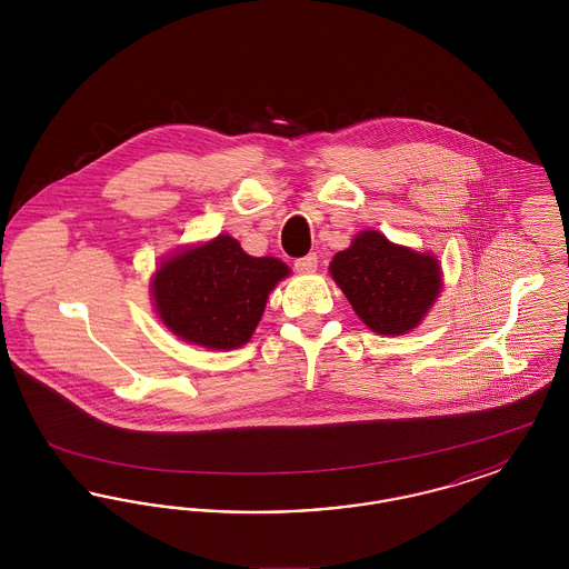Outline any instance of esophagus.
<instances>
[{"label": "esophagus", "mask_w": 569, "mask_h": 569, "mask_svg": "<svg viewBox=\"0 0 569 569\" xmlns=\"http://www.w3.org/2000/svg\"><path fill=\"white\" fill-rule=\"evenodd\" d=\"M295 269L298 272H313L318 269V256L316 253H307L302 258H298L295 262Z\"/></svg>", "instance_id": "1"}]
</instances>
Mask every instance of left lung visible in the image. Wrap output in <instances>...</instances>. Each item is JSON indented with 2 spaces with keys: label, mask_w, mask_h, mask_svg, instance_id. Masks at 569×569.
I'll return each mask as SVG.
<instances>
[{
  "label": "left lung",
  "mask_w": 569,
  "mask_h": 569,
  "mask_svg": "<svg viewBox=\"0 0 569 569\" xmlns=\"http://www.w3.org/2000/svg\"><path fill=\"white\" fill-rule=\"evenodd\" d=\"M330 272L358 318L379 335H403L420 325L441 288L433 256L390 243L376 230L360 232L339 251Z\"/></svg>",
  "instance_id": "left-lung-1"
}]
</instances>
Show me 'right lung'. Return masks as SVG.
<instances>
[{"label":"right lung","instance_id":"1","mask_svg":"<svg viewBox=\"0 0 569 569\" xmlns=\"http://www.w3.org/2000/svg\"><path fill=\"white\" fill-rule=\"evenodd\" d=\"M288 272L281 260L251 258L239 241L219 234L166 260L151 288L163 325L177 337L209 350H234L249 341L269 292Z\"/></svg>","mask_w":569,"mask_h":569}]
</instances>
